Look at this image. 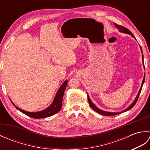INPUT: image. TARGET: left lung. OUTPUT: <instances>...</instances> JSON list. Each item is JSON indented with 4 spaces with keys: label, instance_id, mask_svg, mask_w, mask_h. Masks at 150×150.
<instances>
[{
    "label": "left lung",
    "instance_id": "left-lung-1",
    "mask_svg": "<svg viewBox=\"0 0 150 150\" xmlns=\"http://www.w3.org/2000/svg\"><path fill=\"white\" fill-rule=\"evenodd\" d=\"M114 25L116 26V28H117L118 30H119V31H120V32H122V33H128V34H129V35H132L133 38H135L134 35H133L132 34V33L131 32V31H130L128 29H127L126 28L124 27V26H120V25H118V24H115V23H114ZM141 51H142V49H141ZM143 59H144V57H143V55H142V61H143V64H144V60H143ZM144 79H145V76L144 77V79H143L142 83V85H141V89H140V90H139V91L137 96V97H136V98H135V100L134 102H133V103L131 104V106H129L128 108H127V109H126L125 110L123 111L122 112H125V111H128L129 110L132 109V108L135 105V104H136V103H137V101L138 98H139V95H140V93H141V90H142V86H143V84H144ZM88 100L89 104H90V106H91V108H93V110H94L95 111H97V113H98L100 114V115H103L111 116V115H116L121 113V112H120V113H119V112H118V113H113V112H108V111H104L101 110H100V109H98V108H97L93 103H92V102L91 101L90 98V97H89V96H88Z\"/></svg>",
    "mask_w": 150,
    "mask_h": 150
}]
</instances>
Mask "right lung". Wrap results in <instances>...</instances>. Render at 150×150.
Returning <instances> with one entry per match:
<instances>
[{"label":"right lung","instance_id":"1","mask_svg":"<svg viewBox=\"0 0 150 150\" xmlns=\"http://www.w3.org/2000/svg\"><path fill=\"white\" fill-rule=\"evenodd\" d=\"M67 83H68V81H66L62 84L61 86L60 87L59 91H57L53 103L50 107L47 108L46 110L41 111H39V112L32 113V112H28V111L22 110L20 109V108H18L17 106H15V108H17L18 110L21 111L22 113H24L25 115H26L29 116L31 118H33V119H41V118H46V117L52 116L53 115L58 113L60 110V109H61L63 95H64V91L66 90ZM12 104H13V103Z\"/></svg>","mask_w":150,"mask_h":150}]
</instances>
